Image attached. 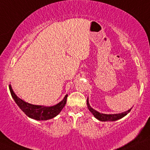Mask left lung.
<instances>
[{
  "label": "left lung",
  "mask_w": 150,
  "mask_h": 150,
  "mask_svg": "<svg viewBox=\"0 0 150 150\" xmlns=\"http://www.w3.org/2000/svg\"><path fill=\"white\" fill-rule=\"evenodd\" d=\"M86 104L88 110L91 111V113L94 115V117H96V119H98V120L102 121V122H106V121H107V122H110V121H115L119 120V119H121L122 117L125 116L126 115H127V113H129L130 111L132 109V108H131L130 109L127 110V111L120 113H115V114H105V113L98 112L96 110L93 109V108L90 106V105H89L88 98H87Z\"/></svg>",
  "instance_id": "8db88e82"
}]
</instances>
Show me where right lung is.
<instances>
[{
  "label": "right lung",
  "mask_w": 150,
  "mask_h": 150,
  "mask_svg": "<svg viewBox=\"0 0 150 150\" xmlns=\"http://www.w3.org/2000/svg\"><path fill=\"white\" fill-rule=\"evenodd\" d=\"M9 91L13 99L14 100L16 105L18 107L25 113L26 115L30 118L35 119L37 120H47L52 119L57 116L59 113L61 112L66 103L68 95H66L64 99L61 102H59L55 105L53 106H43V105H35L25 102L18 97L13 91L11 84L9 86Z\"/></svg>",
  "instance_id": "right-lung-1"
}]
</instances>
